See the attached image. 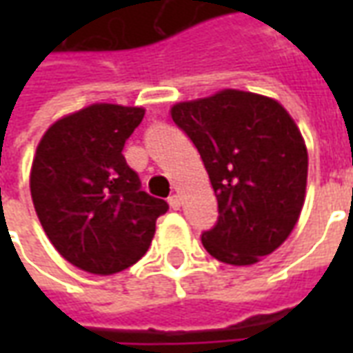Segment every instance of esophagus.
Segmentation results:
<instances>
[{"label": "esophagus", "mask_w": 353, "mask_h": 353, "mask_svg": "<svg viewBox=\"0 0 353 353\" xmlns=\"http://www.w3.org/2000/svg\"><path fill=\"white\" fill-rule=\"evenodd\" d=\"M168 204L172 210H179V208H181V199H179L177 194H172L168 199Z\"/></svg>", "instance_id": "obj_1"}]
</instances>
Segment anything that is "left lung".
<instances>
[{
	"label": "left lung",
	"mask_w": 353,
	"mask_h": 353,
	"mask_svg": "<svg viewBox=\"0 0 353 353\" xmlns=\"http://www.w3.org/2000/svg\"><path fill=\"white\" fill-rule=\"evenodd\" d=\"M174 123L191 138L210 177L219 217L202 234L221 263L250 266L280 248L303 212L308 151L280 101L225 88L172 105Z\"/></svg>",
	"instance_id": "obj_1"
}]
</instances>
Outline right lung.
<instances>
[{
    "label": "right lung",
    "instance_id": "1",
    "mask_svg": "<svg viewBox=\"0 0 353 353\" xmlns=\"http://www.w3.org/2000/svg\"><path fill=\"white\" fill-rule=\"evenodd\" d=\"M143 108L92 103L43 134L30 170L35 214L68 263L98 276L136 265L168 204L139 189L123 157Z\"/></svg>",
    "mask_w": 353,
    "mask_h": 353
}]
</instances>
